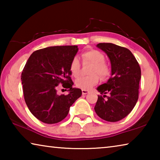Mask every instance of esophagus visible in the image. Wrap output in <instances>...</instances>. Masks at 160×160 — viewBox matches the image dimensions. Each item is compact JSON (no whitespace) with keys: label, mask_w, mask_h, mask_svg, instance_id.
Returning a JSON list of instances; mask_svg holds the SVG:
<instances>
[{"label":"esophagus","mask_w":160,"mask_h":160,"mask_svg":"<svg viewBox=\"0 0 160 160\" xmlns=\"http://www.w3.org/2000/svg\"><path fill=\"white\" fill-rule=\"evenodd\" d=\"M82 93L84 95V94H87L88 93H89V91L86 90H82Z\"/></svg>","instance_id":"esophagus-1"}]
</instances>
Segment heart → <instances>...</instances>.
Here are the masks:
<instances>
[{"mask_svg": "<svg viewBox=\"0 0 160 160\" xmlns=\"http://www.w3.org/2000/svg\"><path fill=\"white\" fill-rule=\"evenodd\" d=\"M84 61H90L93 63L90 73L92 75L89 76H80L75 80V85L82 90H90L99 82L98 74L102 78L108 77L110 74L109 68L104 63L105 56L101 51L95 49L88 50L82 54ZM80 64L78 57L72 59L70 64V70L74 77L78 76L80 73Z\"/></svg>", "mask_w": 160, "mask_h": 160, "instance_id": "obj_1", "label": "heart"}]
</instances>
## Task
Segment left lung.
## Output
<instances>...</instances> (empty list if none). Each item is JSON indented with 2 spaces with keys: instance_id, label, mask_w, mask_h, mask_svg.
I'll return each instance as SVG.
<instances>
[{
  "instance_id": "obj_1",
  "label": "left lung",
  "mask_w": 160,
  "mask_h": 160,
  "mask_svg": "<svg viewBox=\"0 0 160 160\" xmlns=\"http://www.w3.org/2000/svg\"><path fill=\"white\" fill-rule=\"evenodd\" d=\"M97 47L109 57L112 76L97 88L100 94L109 93V95L98 96L94 111L103 120L116 122L128 115L136 104L141 70L128 48L112 43H99Z\"/></svg>"
}]
</instances>
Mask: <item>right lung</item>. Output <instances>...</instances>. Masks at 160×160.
<instances>
[{
	"label": "right lung",
	"instance_id": "obj_1",
	"mask_svg": "<svg viewBox=\"0 0 160 160\" xmlns=\"http://www.w3.org/2000/svg\"><path fill=\"white\" fill-rule=\"evenodd\" d=\"M78 51V46H56L35 51L29 56L21 75L26 104L35 117L53 124L66 117L70 107L82 95L72 88L70 64ZM69 92L58 96L59 83Z\"/></svg>",
	"mask_w": 160,
	"mask_h": 160
}]
</instances>
